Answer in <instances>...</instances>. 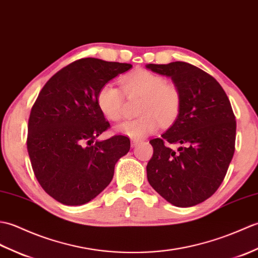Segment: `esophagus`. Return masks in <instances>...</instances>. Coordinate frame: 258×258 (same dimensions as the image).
<instances>
[{"instance_id": "obj_1", "label": "esophagus", "mask_w": 258, "mask_h": 258, "mask_svg": "<svg viewBox=\"0 0 258 258\" xmlns=\"http://www.w3.org/2000/svg\"><path fill=\"white\" fill-rule=\"evenodd\" d=\"M139 144H141V140H137V139L131 140V147L133 148H136Z\"/></svg>"}]
</instances>
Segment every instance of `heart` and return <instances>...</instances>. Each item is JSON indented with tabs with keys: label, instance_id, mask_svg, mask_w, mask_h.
Masks as SVG:
<instances>
[{
	"label": "heart",
	"instance_id": "b5f03b06",
	"mask_svg": "<svg viewBox=\"0 0 258 258\" xmlns=\"http://www.w3.org/2000/svg\"><path fill=\"white\" fill-rule=\"evenodd\" d=\"M121 88L128 98L142 97L138 113L140 117L120 123L117 133L133 139H142L157 131L159 124H170L181 109V95L175 86L168 84L159 74L138 71L121 79ZM97 106L104 116L117 121L123 114L124 96L112 84H105L96 96Z\"/></svg>",
	"mask_w": 258,
	"mask_h": 258
}]
</instances>
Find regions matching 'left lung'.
<instances>
[{"label":"left lung","mask_w":258,"mask_h":258,"mask_svg":"<svg viewBox=\"0 0 258 258\" xmlns=\"http://www.w3.org/2000/svg\"><path fill=\"white\" fill-rule=\"evenodd\" d=\"M146 67L170 77L181 95L173 124L150 140L148 181L169 203L190 208L213 196L224 180L235 150V116L222 86L200 68L184 61ZM165 142L182 146L175 153Z\"/></svg>","instance_id":"1"}]
</instances>
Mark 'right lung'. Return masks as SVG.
<instances>
[{
  "mask_svg": "<svg viewBox=\"0 0 258 258\" xmlns=\"http://www.w3.org/2000/svg\"><path fill=\"white\" fill-rule=\"evenodd\" d=\"M131 64L82 58L45 84L28 119L27 151L39 184L65 205H82L109 185L114 165L127 154L130 140L113 136L96 140L109 128L97 106L102 85Z\"/></svg>",
  "mask_w": 258,
  "mask_h": 258,
  "instance_id": "right-lung-1",
  "label": "right lung"
}]
</instances>
